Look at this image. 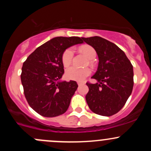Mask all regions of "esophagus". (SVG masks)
I'll use <instances>...</instances> for the list:
<instances>
[{"mask_svg": "<svg viewBox=\"0 0 151 151\" xmlns=\"http://www.w3.org/2000/svg\"><path fill=\"white\" fill-rule=\"evenodd\" d=\"M77 84H78L79 86H80V85H84V83H77Z\"/></svg>", "mask_w": 151, "mask_h": 151, "instance_id": "obj_1", "label": "esophagus"}]
</instances>
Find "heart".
I'll return each mask as SVG.
<instances>
[{
    "label": "heart",
    "mask_w": 151,
    "mask_h": 151,
    "mask_svg": "<svg viewBox=\"0 0 151 151\" xmlns=\"http://www.w3.org/2000/svg\"><path fill=\"white\" fill-rule=\"evenodd\" d=\"M80 50L90 59L93 60L96 56V52L93 47L89 45H84L80 47ZM74 55V50L72 47H68L63 51L62 54V63L65 67L68 66L72 62ZM91 69L88 68H78L77 66H70L66 70L65 77L67 80H74V81H83L88 76L91 74Z\"/></svg>",
    "instance_id": "1"
}]
</instances>
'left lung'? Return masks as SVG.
<instances>
[{"mask_svg":"<svg viewBox=\"0 0 151 151\" xmlns=\"http://www.w3.org/2000/svg\"><path fill=\"white\" fill-rule=\"evenodd\" d=\"M95 49L99 57L96 84L87 83V104L92 112L111 116L119 112L130 96L134 86L133 66L122 50L99 36L83 38Z\"/></svg>","mask_w":151,"mask_h":151,"instance_id":"8db88e82","label":"left lung"}]
</instances>
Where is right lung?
<instances>
[{
	"label": "right lung",
	"mask_w": 151,
	"mask_h": 151,
	"mask_svg": "<svg viewBox=\"0 0 151 151\" xmlns=\"http://www.w3.org/2000/svg\"><path fill=\"white\" fill-rule=\"evenodd\" d=\"M83 43V38L55 37L36 48L23 63L21 82L30 107L47 118L66 112L77 83L60 81L64 69L62 54L68 47Z\"/></svg>",
	"instance_id": "1"
}]
</instances>
